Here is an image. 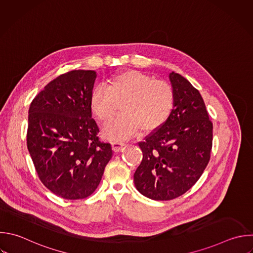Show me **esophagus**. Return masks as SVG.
<instances>
[{
  "mask_svg": "<svg viewBox=\"0 0 253 253\" xmlns=\"http://www.w3.org/2000/svg\"><path fill=\"white\" fill-rule=\"evenodd\" d=\"M113 145V149L116 151V152H119L123 149V147L126 145V143L124 141H121V140H116L112 143Z\"/></svg>",
  "mask_w": 253,
  "mask_h": 253,
  "instance_id": "obj_1",
  "label": "esophagus"
}]
</instances>
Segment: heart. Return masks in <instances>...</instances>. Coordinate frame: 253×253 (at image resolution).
Segmentation results:
<instances>
[{"label":"heart","instance_id":"1","mask_svg":"<svg viewBox=\"0 0 253 253\" xmlns=\"http://www.w3.org/2000/svg\"><path fill=\"white\" fill-rule=\"evenodd\" d=\"M172 87L145 73L128 70L110 78L108 87L97 86L91 95L90 106L102 123L110 121L122 105V115L108 123L104 135L111 139H126L140 128L143 132L159 128L174 107Z\"/></svg>","mask_w":253,"mask_h":253}]
</instances>
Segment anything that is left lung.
Here are the masks:
<instances>
[{
  "instance_id": "8db88e82",
  "label": "left lung",
  "mask_w": 253,
  "mask_h": 253,
  "mask_svg": "<svg viewBox=\"0 0 253 253\" xmlns=\"http://www.w3.org/2000/svg\"><path fill=\"white\" fill-rule=\"evenodd\" d=\"M175 95L167 121L138 142L142 160L134 185L143 196L167 201L186 193L207 167L212 143V124L200 92L178 73L169 74Z\"/></svg>"
}]
</instances>
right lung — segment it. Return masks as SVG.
<instances>
[{"label": "right lung", "instance_id": "1", "mask_svg": "<svg viewBox=\"0 0 253 253\" xmlns=\"http://www.w3.org/2000/svg\"><path fill=\"white\" fill-rule=\"evenodd\" d=\"M97 74L73 70L49 82L29 110L28 149L42 184L67 200L89 197L113 156L99 139L91 95Z\"/></svg>", "mask_w": 253, "mask_h": 253}]
</instances>
